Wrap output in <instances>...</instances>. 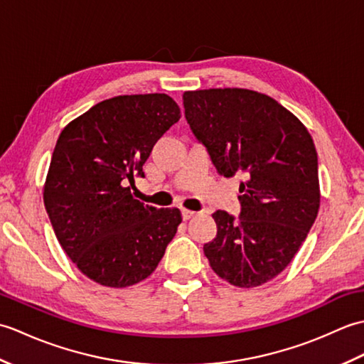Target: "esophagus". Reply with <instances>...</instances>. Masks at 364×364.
Instances as JSON below:
<instances>
[{"mask_svg": "<svg viewBox=\"0 0 364 364\" xmlns=\"http://www.w3.org/2000/svg\"><path fill=\"white\" fill-rule=\"evenodd\" d=\"M181 214H183V219H184V220H189L191 218H194V215H196L197 213H196V211H191V210H186V208H183Z\"/></svg>", "mask_w": 364, "mask_h": 364, "instance_id": "obj_1", "label": "esophagus"}]
</instances>
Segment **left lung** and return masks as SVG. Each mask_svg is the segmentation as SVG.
<instances>
[{"label": "left lung", "mask_w": 364, "mask_h": 364, "mask_svg": "<svg viewBox=\"0 0 364 364\" xmlns=\"http://www.w3.org/2000/svg\"><path fill=\"white\" fill-rule=\"evenodd\" d=\"M184 114L220 173L244 175L239 220L215 211L210 266L237 288L282 274L318 218V153L306 127L266 94L225 87L188 90Z\"/></svg>", "instance_id": "left-lung-1"}]
</instances>
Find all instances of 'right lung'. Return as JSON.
<instances>
[{"instance_id":"add662e5","label":"right lung","mask_w":364,"mask_h":364,"mask_svg":"<svg viewBox=\"0 0 364 364\" xmlns=\"http://www.w3.org/2000/svg\"><path fill=\"white\" fill-rule=\"evenodd\" d=\"M166 94L119 95L92 106L59 134L43 184L58 241L81 272L107 288L150 277L172 241L181 213L131 194L153 145L180 120Z\"/></svg>"}]
</instances>
